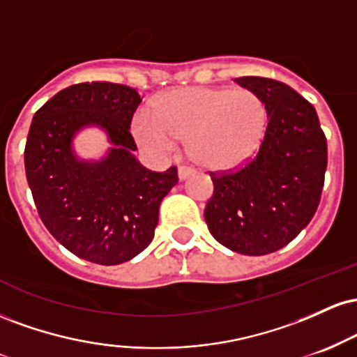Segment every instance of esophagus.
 I'll return each instance as SVG.
<instances>
[{
	"label": "esophagus",
	"instance_id": "esophagus-1",
	"mask_svg": "<svg viewBox=\"0 0 357 357\" xmlns=\"http://www.w3.org/2000/svg\"><path fill=\"white\" fill-rule=\"evenodd\" d=\"M192 173V171L190 169V167H184V166H179L178 167V176L179 179H186L188 176H190Z\"/></svg>",
	"mask_w": 357,
	"mask_h": 357
}]
</instances>
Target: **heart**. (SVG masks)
<instances>
[{
	"mask_svg": "<svg viewBox=\"0 0 357 357\" xmlns=\"http://www.w3.org/2000/svg\"><path fill=\"white\" fill-rule=\"evenodd\" d=\"M270 112L257 92L231 87L171 90L153 102L151 116L134 117V136L151 149L167 151L186 141L188 155L206 171L247 165L268 130Z\"/></svg>",
	"mask_w": 357,
	"mask_h": 357,
	"instance_id": "obj_1",
	"label": "heart"
}]
</instances>
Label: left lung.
<instances>
[{"instance_id": "obj_1", "label": "left lung", "mask_w": 357, "mask_h": 357, "mask_svg": "<svg viewBox=\"0 0 357 357\" xmlns=\"http://www.w3.org/2000/svg\"><path fill=\"white\" fill-rule=\"evenodd\" d=\"M236 82L265 100L268 130L247 165L210 173L213 195L204 220L223 247L260 257L284 248L312 220L322 195L327 141L314 105L289 85L264 77Z\"/></svg>"}]
</instances>
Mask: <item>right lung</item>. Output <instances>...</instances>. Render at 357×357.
Returning <instances> with one entry per match:
<instances>
[{
	"instance_id": "1",
	"label": "right lung",
	"mask_w": 357,
	"mask_h": 357,
	"mask_svg": "<svg viewBox=\"0 0 357 357\" xmlns=\"http://www.w3.org/2000/svg\"><path fill=\"white\" fill-rule=\"evenodd\" d=\"M141 104L134 89L84 82L60 90L33 116L24 146L26 181L40 218L68 252L99 265L130 260L154 238L159 204L178 184V167L146 169L130 121ZM85 125H100L114 144L108 158L84 163L71 137Z\"/></svg>"
}]
</instances>
